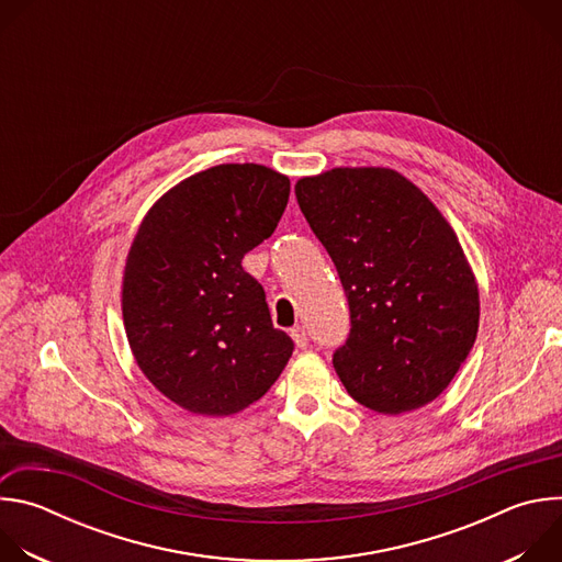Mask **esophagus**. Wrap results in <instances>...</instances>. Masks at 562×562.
I'll return each instance as SVG.
<instances>
[{"mask_svg":"<svg viewBox=\"0 0 562 562\" xmlns=\"http://www.w3.org/2000/svg\"><path fill=\"white\" fill-rule=\"evenodd\" d=\"M291 338H293V342H295L300 349H304V347L308 345V336H306L304 327H293V329H291Z\"/></svg>","mask_w":562,"mask_h":562,"instance_id":"esophagus-1","label":"esophagus"}]
</instances>
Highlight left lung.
<instances>
[{
    "label": "left lung",
    "mask_w": 562,
    "mask_h": 562,
    "mask_svg": "<svg viewBox=\"0 0 562 562\" xmlns=\"http://www.w3.org/2000/svg\"><path fill=\"white\" fill-rule=\"evenodd\" d=\"M347 293L351 331L334 367L360 405L405 414L436 400L467 360L477 284L449 222L391 169H331L295 184Z\"/></svg>",
    "instance_id": "8db88e82"
}]
</instances>
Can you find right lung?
Masks as SVG:
<instances>
[{
    "label": "right lung",
    "instance_id": "right-lung-1",
    "mask_svg": "<svg viewBox=\"0 0 562 562\" xmlns=\"http://www.w3.org/2000/svg\"><path fill=\"white\" fill-rule=\"evenodd\" d=\"M289 191V178L262 165H220L165 193L137 228L122 284L126 338L153 386L191 414L247 409L293 353L243 269Z\"/></svg>",
    "mask_w": 562,
    "mask_h": 562
}]
</instances>
